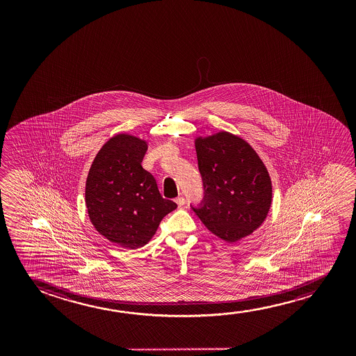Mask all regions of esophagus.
<instances>
[{
    "instance_id": "34e87169",
    "label": "esophagus",
    "mask_w": 356,
    "mask_h": 356,
    "mask_svg": "<svg viewBox=\"0 0 356 356\" xmlns=\"http://www.w3.org/2000/svg\"><path fill=\"white\" fill-rule=\"evenodd\" d=\"M175 202L177 203L179 207H182V205L185 204V198H184V197H181V195H179V197L176 198Z\"/></svg>"
}]
</instances>
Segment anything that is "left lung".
<instances>
[{"label":"left lung","instance_id":"1","mask_svg":"<svg viewBox=\"0 0 356 356\" xmlns=\"http://www.w3.org/2000/svg\"><path fill=\"white\" fill-rule=\"evenodd\" d=\"M195 149L203 198L191 208L227 242L252 234L263 224L273 198L263 161L247 142L229 132L198 138Z\"/></svg>","mask_w":356,"mask_h":356}]
</instances>
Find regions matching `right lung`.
<instances>
[{
	"instance_id": "1",
	"label": "right lung",
	"mask_w": 356,
	"mask_h": 356,
	"mask_svg": "<svg viewBox=\"0 0 356 356\" xmlns=\"http://www.w3.org/2000/svg\"><path fill=\"white\" fill-rule=\"evenodd\" d=\"M146 151L140 138L117 135L98 152L88 171L90 220L99 234L124 248L146 244L161 219L177 208L161 197L154 176L142 168Z\"/></svg>"
}]
</instances>
